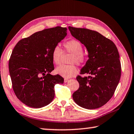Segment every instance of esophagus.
<instances>
[{
	"label": "esophagus",
	"mask_w": 134,
	"mask_h": 134,
	"mask_svg": "<svg viewBox=\"0 0 134 134\" xmlns=\"http://www.w3.org/2000/svg\"><path fill=\"white\" fill-rule=\"evenodd\" d=\"M69 81V79H64V83H67V82H68V81Z\"/></svg>",
	"instance_id": "esophagus-1"
}]
</instances>
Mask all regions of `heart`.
<instances>
[{"mask_svg": "<svg viewBox=\"0 0 134 134\" xmlns=\"http://www.w3.org/2000/svg\"><path fill=\"white\" fill-rule=\"evenodd\" d=\"M64 48L66 52L73 54L70 61L71 64H83L85 62V58L83 55V47L77 40H71L64 43ZM63 55V51L58 46H55L51 53L52 60L55 65H59ZM55 72L64 78H71L76 75L78 69L75 65H62L55 69Z\"/></svg>", "mask_w": 134, "mask_h": 134, "instance_id": "b5f03b06", "label": "heart"}]
</instances>
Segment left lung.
Instances as JSON below:
<instances>
[{"label": "left lung", "mask_w": 134, "mask_h": 134, "mask_svg": "<svg viewBox=\"0 0 134 134\" xmlns=\"http://www.w3.org/2000/svg\"><path fill=\"white\" fill-rule=\"evenodd\" d=\"M72 37L86 47L88 60L77 77L79 88L72 94L79 106L87 109L100 108L113 96L121 75L119 54L112 41L98 32L69 26Z\"/></svg>", "instance_id": "1"}]
</instances>
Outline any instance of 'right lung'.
<instances>
[{"instance_id": "add662e5", "label": "right lung", "mask_w": 134, "mask_h": 134, "mask_svg": "<svg viewBox=\"0 0 134 134\" xmlns=\"http://www.w3.org/2000/svg\"><path fill=\"white\" fill-rule=\"evenodd\" d=\"M67 35L61 26L37 32L18 42L11 54L9 70L16 96L22 103L34 108L48 105L54 99V86L64 79L53 76L51 53Z\"/></svg>"}]
</instances>
